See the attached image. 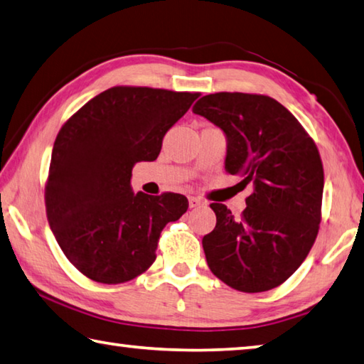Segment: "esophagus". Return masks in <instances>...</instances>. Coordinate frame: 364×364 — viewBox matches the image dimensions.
<instances>
[{
	"label": "esophagus",
	"mask_w": 364,
	"mask_h": 364,
	"mask_svg": "<svg viewBox=\"0 0 364 364\" xmlns=\"http://www.w3.org/2000/svg\"><path fill=\"white\" fill-rule=\"evenodd\" d=\"M205 202L202 200V199H199V197H193V196H191L189 197V207L191 208H197V207H202V205H203Z\"/></svg>",
	"instance_id": "esophagus-1"
}]
</instances>
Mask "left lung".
<instances>
[{
  "mask_svg": "<svg viewBox=\"0 0 364 364\" xmlns=\"http://www.w3.org/2000/svg\"><path fill=\"white\" fill-rule=\"evenodd\" d=\"M193 113L223 130L224 168L253 188L240 218L226 205H210L216 226L202 239L208 267L239 291H269L296 272L318 234L325 184L318 149L299 121L266 95L210 94Z\"/></svg>",
  "mask_w": 364,
  "mask_h": 364,
  "instance_id": "left-lung-1",
  "label": "left lung"
}]
</instances>
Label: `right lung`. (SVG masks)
Listing matches in <instances>:
<instances>
[{
    "label": "right lung",
    "instance_id": "right-lung-1",
    "mask_svg": "<svg viewBox=\"0 0 364 364\" xmlns=\"http://www.w3.org/2000/svg\"><path fill=\"white\" fill-rule=\"evenodd\" d=\"M200 94L111 87L71 116L55 138L46 210L55 240L79 272L124 283L156 259L165 224L188 210L181 194L134 193L132 168L156 161L164 135Z\"/></svg>",
    "mask_w": 364,
    "mask_h": 364
}]
</instances>
